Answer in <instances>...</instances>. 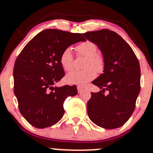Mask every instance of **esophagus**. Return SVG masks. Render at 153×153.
Instances as JSON below:
<instances>
[{"instance_id":"34e87169","label":"esophagus","mask_w":153,"mask_h":153,"mask_svg":"<svg viewBox=\"0 0 153 153\" xmlns=\"http://www.w3.org/2000/svg\"><path fill=\"white\" fill-rule=\"evenodd\" d=\"M77 88H78V93H81L82 91H83V88L82 86H80V85H78V87H77Z\"/></svg>"}]
</instances>
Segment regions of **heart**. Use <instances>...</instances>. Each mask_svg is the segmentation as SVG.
I'll use <instances>...</instances> for the list:
<instances>
[{
    "label": "heart",
    "mask_w": 153,
    "mask_h": 153,
    "mask_svg": "<svg viewBox=\"0 0 153 153\" xmlns=\"http://www.w3.org/2000/svg\"><path fill=\"white\" fill-rule=\"evenodd\" d=\"M80 55L85 57L82 71H73L66 76V81L69 84L83 85L96 78V71L101 73L105 68L103 56L97 52V46L91 41H85L77 45L75 47ZM61 66L65 71H71L73 68V56L71 49H65L59 57Z\"/></svg>",
    "instance_id": "b5f03b06"
}]
</instances>
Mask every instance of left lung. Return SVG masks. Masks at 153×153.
Instances as JSON below:
<instances>
[{
	"instance_id": "left-lung-1",
	"label": "left lung",
	"mask_w": 153,
	"mask_h": 153,
	"mask_svg": "<svg viewBox=\"0 0 153 153\" xmlns=\"http://www.w3.org/2000/svg\"><path fill=\"white\" fill-rule=\"evenodd\" d=\"M85 38L96 44L105 60L103 73L92 81L102 89L91 93L89 118L104 129H116L130 118L140 91V67L134 51L118 34L108 29L88 31ZM108 90L109 94H104Z\"/></svg>"
}]
</instances>
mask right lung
Returning a JSON list of instances; mask_svg holds the SVG:
<instances>
[{
  "mask_svg": "<svg viewBox=\"0 0 153 153\" xmlns=\"http://www.w3.org/2000/svg\"><path fill=\"white\" fill-rule=\"evenodd\" d=\"M85 41L81 34L45 29L26 44L16 59L14 94L21 114L33 127L43 129L58 122L65 100L78 94L75 85H54L65 75L59 62L62 52Z\"/></svg>",
  "mask_w": 153,
  "mask_h": 153,
  "instance_id": "obj_1",
  "label": "right lung"
}]
</instances>
